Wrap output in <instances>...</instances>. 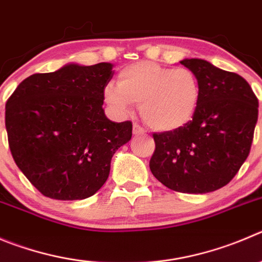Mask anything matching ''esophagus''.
<instances>
[{
  "mask_svg": "<svg viewBox=\"0 0 262 262\" xmlns=\"http://www.w3.org/2000/svg\"><path fill=\"white\" fill-rule=\"evenodd\" d=\"M146 130L142 128L141 125H138L137 123L133 124V134L134 136H142V134H145Z\"/></svg>",
  "mask_w": 262,
  "mask_h": 262,
  "instance_id": "1",
  "label": "esophagus"
}]
</instances>
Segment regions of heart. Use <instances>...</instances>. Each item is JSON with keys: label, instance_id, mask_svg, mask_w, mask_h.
I'll return each instance as SVG.
<instances>
[{"label": "heart", "instance_id": "obj_1", "mask_svg": "<svg viewBox=\"0 0 262 262\" xmlns=\"http://www.w3.org/2000/svg\"><path fill=\"white\" fill-rule=\"evenodd\" d=\"M200 82L189 68L142 60L120 71L117 84L104 86V101L120 115L139 103L141 116L155 130L172 132L190 123L200 103Z\"/></svg>", "mask_w": 262, "mask_h": 262}]
</instances>
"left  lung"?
Listing matches in <instances>:
<instances>
[{
	"mask_svg": "<svg viewBox=\"0 0 262 262\" xmlns=\"http://www.w3.org/2000/svg\"><path fill=\"white\" fill-rule=\"evenodd\" d=\"M200 82V103L183 128L154 133L150 169L168 189L207 194L230 182L248 156L258 101L248 82L204 59H183Z\"/></svg>",
	"mask_w": 262,
	"mask_h": 262,
	"instance_id": "left-lung-1",
	"label": "left lung"
}]
</instances>
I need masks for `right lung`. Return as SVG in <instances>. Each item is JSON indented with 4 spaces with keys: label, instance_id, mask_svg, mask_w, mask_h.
Listing matches in <instances>:
<instances>
[{
    "label": "right lung",
    "instance_id": "obj_1",
    "mask_svg": "<svg viewBox=\"0 0 262 262\" xmlns=\"http://www.w3.org/2000/svg\"><path fill=\"white\" fill-rule=\"evenodd\" d=\"M111 63H68L36 73L6 102L5 125L11 155L45 196L82 200L107 181L111 159L132 138V123H115L103 110Z\"/></svg>",
    "mask_w": 262,
    "mask_h": 262
}]
</instances>
